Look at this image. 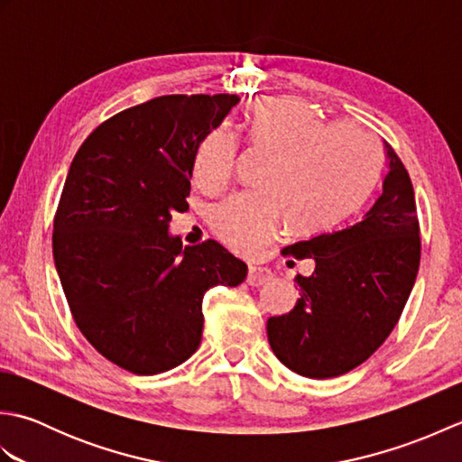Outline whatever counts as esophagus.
<instances>
[{
  "label": "esophagus",
  "instance_id": "1",
  "mask_svg": "<svg viewBox=\"0 0 462 462\" xmlns=\"http://www.w3.org/2000/svg\"><path fill=\"white\" fill-rule=\"evenodd\" d=\"M270 280H272V272L268 268H256V266L250 268L248 278H246L250 286H262V283H266Z\"/></svg>",
  "mask_w": 462,
  "mask_h": 462
}]
</instances>
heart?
<instances>
[{
  "label": "heart",
  "instance_id": "heart-1",
  "mask_svg": "<svg viewBox=\"0 0 462 462\" xmlns=\"http://www.w3.org/2000/svg\"><path fill=\"white\" fill-rule=\"evenodd\" d=\"M248 139L276 154L263 189L226 199L212 212V228L236 252L262 246L282 222L296 232H318L346 218L375 186L383 149L375 134L353 121L323 123L300 99L273 97L254 103ZM238 141L226 126L204 136L194 159V180L222 190L236 171Z\"/></svg>",
  "mask_w": 462,
  "mask_h": 462
}]
</instances>
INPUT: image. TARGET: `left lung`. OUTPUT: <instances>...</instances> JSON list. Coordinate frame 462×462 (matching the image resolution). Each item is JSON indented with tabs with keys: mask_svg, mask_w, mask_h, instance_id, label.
Wrapping results in <instances>:
<instances>
[{
	"mask_svg": "<svg viewBox=\"0 0 462 462\" xmlns=\"http://www.w3.org/2000/svg\"><path fill=\"white\" fill-rule=\"evenodd\" d=\"M389 171L363 218L283 248V256L316 260L296 276L300 300L268 319L276 357L298 375L329 379L356 369L389 337L419 272L420 236L415 192L405 164L385 143Z\"/></svg>",
	"mask_w": 462,
	"mask_h": 462,
	"instance_id": "obj_1",
	"label": "left lung"
}]
</instances>
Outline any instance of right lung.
Returning a JSON list of instances; mask_svg holds the SVG:
<instances>
[{
  "instance_id": "1",
  "label": "right lung",
  "mask_w": 462,
  "mask_h": 462,
  "mask_svg": "<svg viewBox=\"0 0 462 462\" xmlns=\"http://www.w3.org/2000/svg\"><path fill=\"white\" fill-rule=\"evenodd\" d=\"M236 95H164L131 106L87 136L67 172L53 222V258L87 341L136 375L174 369L199 349L202 298L238 286L242 260L206 240L171 236L189 210L204 136Z\"/></svg>"
}]
</instances>
